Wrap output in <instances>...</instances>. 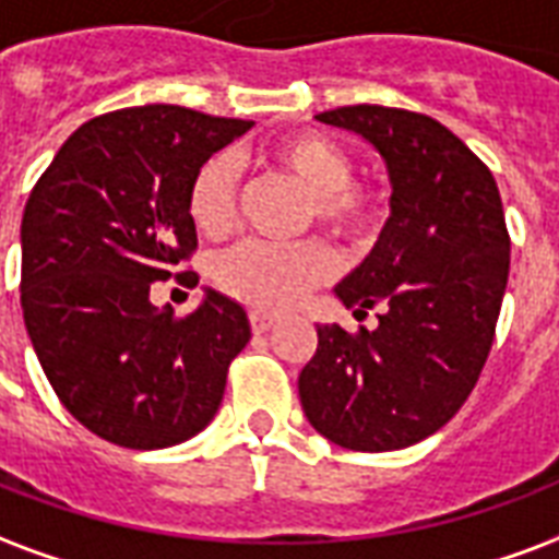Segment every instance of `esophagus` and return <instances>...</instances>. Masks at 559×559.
<instances>
[{
  "mask_svg": "<svg viewBox=\"0 0 559 559\" xmlns=\"http://www.w3.org/2000/svg\"><path fill=\"white\" fill-rule=\"evenodd\" d=\"M272 325H275V317H269V313H260V311L251 313V329H254V334L269 332Z\"/></svg>",
  "mask_w": 559,
  "mask_h": 559,
  "instance_id": "34e87169",
  "label": "esophagus"
}]
</instances>
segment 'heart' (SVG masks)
Wrapping results in <instances>:
<instances>
[{
	"label": "heart",
	"instance_id": "obj_1",
	"mask_svg": "<svg viewBox=\"0 0 559 559\" xmlns=\"http://www.w3.org/2000/svg\"><path fill=\"white\" fill-rule=\"evenodd\" d=\"M266 159L308 192L305 222H317L343 239H361L373 227L376 195L349 180L353 159L341 144L320 132H290L269 147ZM186 204L204 237H227L237 227L239 213L237 163L227 153L206 159L189 183ZM332 272V251L317 239L293 246L242 242L216 260L213 278L248 308L278 313L325 284Z\"/></svg>",
	"mask_w": 559,
	"mask_h": 559
}]
</instances>
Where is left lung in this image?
I'll use <instances>...</instances> for the list:
<instances>
[{
    "label": "left lung",
    "mask_w": 559,
    "mask_h": 559,
    "mask_svg": "<svg viewBox=\"0 0 559 559\" xmlns=\"http://www.w3.org/2000/svg\"><path fill=\"white\" fill-rule=\"evenodd\" d=\"M317 121L382 156L391 216L373 251L334 287L373 332L317 325L299 373L305 417L346 450L412 448L448 424L489 358L510 278V234L495 177L444 123L388 106H343Z\"/></svg>",
    "instance_id": "8db88e82"
}]
</instances>
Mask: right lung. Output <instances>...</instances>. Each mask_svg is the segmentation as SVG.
<instances>
[{"label": "right lung", "instance_id": "add662e5", "mask_svg": "<svg viewBox=\"0 0 559 559\" xmlns=\"http://www.w3.org/2000/svg\"><path fill=\"white\" fill-rule=\"evenodd\" d=\"M254 127L183 106L91 118L61 144L23 210L20 305L61 406L118 448L189 441L216 417L251 341L246 308L204 287L195 311L151 301L198 246L189 183ZM195 278L183 272L180 281Z\"/></svg>", "mask_w": 559, "mask_h": 559}]
</instances>
